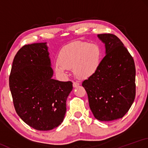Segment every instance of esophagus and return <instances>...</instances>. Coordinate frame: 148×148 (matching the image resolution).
<instances>
[{
	"label": "esophagus",
	"instance_id": "1",
	"mask_svg": "<svg viewBox=\"0 0 148 148\" xmlns=\"http://www.w3.org/2000/svg\"><path fill=\"white\" fill-rule=\"evenodd\" d=\"M79 85H80V84L78 82H73V86L74 87H76Z\"/></svg>",
	"mask_w": 148,
	"mask_h": 148
}]
</instances>
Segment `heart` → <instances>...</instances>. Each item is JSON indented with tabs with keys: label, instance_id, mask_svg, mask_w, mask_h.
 Here are the masks:
<instances>
[{
	"label": "heart",
	"instance_id": "1",
	"mask_svg": "<svg viewBox=\"0 0 148 148\" xmlns=\"http://www.w3.org/2000/svg\"><path fill=\"white\" fill-rule=\"evenodd\" d=\"M101 58V49L97 45L87 41H76L66 45L60 52L54 70L62 77L73 68L77 77L86 78L95 73Z\"/></svg>",
	"mask_w": 148,
	"mask_h": 148
}]
</instances>
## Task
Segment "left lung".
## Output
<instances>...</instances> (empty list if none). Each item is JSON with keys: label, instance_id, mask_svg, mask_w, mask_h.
I'll use <instances>...</instances> for the list:
<instances>
[{"label": "left lung", "instance_id": "1", "mask_svg": "<svg viewBox=\"0 0 148 148\" xmlns=\"http://www.w3.org/2000/svg\"><path fill=\"white\" fill-rule=\"evenodd\" d=\"M106 55L98 68L82 82L95 117L101 121L118 119L128 112L135 97V66L133 57L112 34H99Z\"/></svg>", "mask_w": 148, "mask_h": 148}]
</instances>
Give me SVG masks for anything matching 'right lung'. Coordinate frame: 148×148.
Here are the masks:
<instances>
[{"mask_svg": "<svg viewBox=\"0 0 148 148\" xmlns=\"http://www.w3.org/2000/svg\"><path fill=\"white\" fill-rule=\"evenodd\" d=\"M45 43L23 46L13 59L9 84L18 115L37 130H50L63 121L71 81L52 78V68Z\"/></svg>", "mask_w": 148, "mask_h": 148, "instance_id": "obj_1", "label": "right lung"}]
</instances>
